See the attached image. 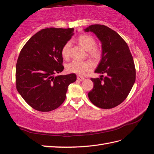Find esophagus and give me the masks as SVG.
<instances>
[{"label": "esophagus", "instance_id": "obj_1", "mask_svg": "<svg viewBox=\"0 0 154 154\" xmlns=\"http://www.w3.org/2000/svg\"><path fill=\"white\" fill-rule=\"evenodd\" d=\"M77 79L80 81H82L84 80V78L82 76H77Z\"/></svg>", "mask_w": 154, "mask_h": 154}]
</instances>
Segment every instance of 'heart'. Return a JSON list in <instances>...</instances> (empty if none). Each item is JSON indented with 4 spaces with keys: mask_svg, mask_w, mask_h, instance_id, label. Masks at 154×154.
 <instances>
[{
    "mask_svg": "<svg viewBox=\"0 0 154 154\" xmlns=\"http://www.w3.org/2000/svg\"><path fill=\"white\" fill-rule=\"evenodd\" d=\"M76 42L83 48L88 51V54L91 59L95 61H98L101 59L102 57V51L96 45V42L93 37L82 34L78 36L76 39ZM70 43L66 42L61 49V54L64 59H67L69 57V49ZM94 68V64L91 61L86 60L81 61L75 60L68 63L66 65V70L68 72L74 73L79 75L84 74L88 71H90Z\"/></svg>",
    "mask_w": 154,
    "mask_h": 154,
    "instance_id": "1",
    "label": "heart"
}]
</instances>
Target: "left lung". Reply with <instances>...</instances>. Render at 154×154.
<instances>
[{"label":"left lung","instance_id":"1","mask_svg":"<svg viewBox=\"0 0 154 154\" xmlns=\"http://www.w3.org/2000/svg\"><path fill=\"white\" fill-rule=\"evenodd\" d=\"M85 32L95 33L102 43V58L95 73L105 74L91 78L94 88L88 97L101 109H111L127 97L136 80V68L127 43L119 34L104 25L90 26Z\"/></svg>","mask_w":154,"mask_h":154}]
</instances>
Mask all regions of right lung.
I'll use <instances>...</instances> for the list:
<instances>
[{
  "label": "right lung",
  "instance_id": "add662e5",
  "mask_svg": "<svg viewBox=\"0 0 154 154\" xmlns=\"http://www.w3.org/2000/svg\"><path fill=\"white\" fill-rule=\"evenodd\" d=\"M74 28H45L36 33L20 51L16 66V87L30 107L48 112L63 104L74 73L54 75L64 69L61 49Z\"/></svg>",
  "mask_w": 154,
  "mask_h": 154
}]
</instances>
